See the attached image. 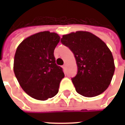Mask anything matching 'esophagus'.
Returning <instances> with one entry per match:
<instances>
[{"label":"esophagus","instance_id":"1","mask_svg":"<svg viewBox=\"0 0 125 125\" xmlns=\"http://www.w3.org/2000/svg\"><path fill=\"white\" fill-rule=\"evenodd\" d=\"M63 69H65H65H66V65H65V64L63 65Z\"/></svg>","mask_w":125,"mask_h":125}]
</instances>
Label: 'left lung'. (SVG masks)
Returning <instances> with one entry per match:
<instances>
[{
  "label": "left lung",
  "mask_w": 125,
  "mask_h": 125,
  "mask_svg": "<svg viewBox=\"0 0 125 125\" xmlns=\"http://www.w3.org/2000/svg\"><path fill=\"white\" fill-rule=\"evenodd\" d=\"M61 42L69 48L76 59L78 72L71 80L76 92L86 97L103 93L115 71L112 54L106 43L85 31L63 35Z\"/></svg>",
  "instance_id": "1"
}]
</instances>
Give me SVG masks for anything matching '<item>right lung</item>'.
I'll return each mask as SVG.
<instances>
[{"label": "right lung", "mask_w": 125, "mask_h": 125, "mask_svg": "<svg viewBox=\"0 0 125 125\" xmlns=\"http://www.w3.org/2000/svg\"><path fill=\"white\" fill-rule=\"evenodd\" d=\"M60 39L56 33L41 32L26 38L17 49L15 75L22 89L34 99L45 101L58 92L65 76L54 56Z\"/></svg>", "instance_id": "1"}]
</instances>
